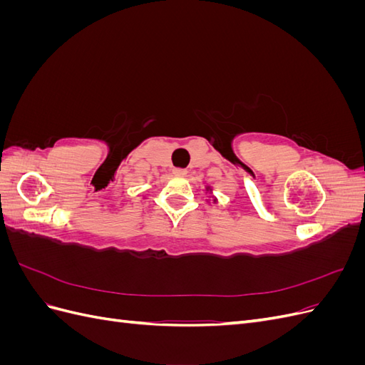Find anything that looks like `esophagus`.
Returning <instances> with one entry per match:
<instances>
[{
	"label": "esophagus",
	"instance_id": "1",
	"mask_svg": "<svg viewBox=\"0 0 365 365\" xmlns=\"http://www.w3.org/2000/svg\"><path fill=\"white\" fill-rule=\"evenodd\" d=\"M173 173L178 175V176H184V175L187 173V170H185V169H181V168H176V169H173Z\"/></svg>",
	"mask_w": 365,
	"mask_h": 365
}]
</instances>
